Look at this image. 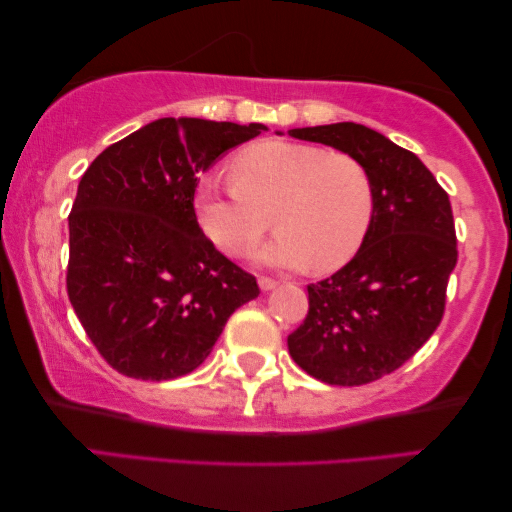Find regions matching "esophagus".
<instances>
[{
  "mask_svg": "<svg viewBox=\"0 0 512 512\" xmlns=\"http://www.w3.org/2000/svg\"><path fill=\"white\" fill-rule=\"evenodd\" d=\"M276 283L279 281H274L272 276H261V279H258V286H261V290H272V288H276Z\"/></svg>",
  "mask_w": 512,
  "mask_h": 512,
  "instance_id": "34e87169",
  "label": "esophagus"
}]
</instances>
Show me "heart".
Wrapping results in <instances>:
<instances>
[{
  "instance_id": "1",
  "label": "heart",
  "mask_w": 512,
  "mask_h": 512,
  "mask_svg": "<svg viewBox=\"0 0 512 512\" xmlns=\"http://www.w3.org/2000/svg\"><path fill=\"white\" fill-rule=\"evenodd\" d=\"M233 179L201 177L197 217L211 242L245 256L279 229L258 261L333 272L358 254L374 217V181L356 156L288 140H263L233 158Z\"/></svg>"
}]
</instances>
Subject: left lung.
Wrapping results in <instances>:
<instances>
[{
    "label": "left lung",
    "instance_id": "obj_1",
    "mask_svg": "<svg viewBox=\"0 0 512 512\" xmlns=\"http://www.w3.org/2000/svg\"><path fill=\"white\" fill-rule=\"evenodd\" d=\"M356 156L372 174L374 217L363 247L308 286V315L288 335L301 370L329 385H363L399 370L445 315L458 261L449 195L420 158L363 124L290 129Z\"/></svg>",
    "mask_w": 512,
    "mask_h": 512
}]
</instances>
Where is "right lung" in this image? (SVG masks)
<instances>
[{
  "label": "right lung",
  "mask_w": 512,
  "mask_h": 512,
  "mask_svg": "<svg viewBox=\"0 0 512 512\" xmlns=\"http://www.w3.org/2000/svg\"><path fill=\"white\" fill-rule=\"evenodd\" d=\"M263 124L161 117L106 147L72 204L67 297L99 354L124 376L170 381L211 354L256 276L204 236L197 174Z\"/></svg>",
  "instance_id": "right-lung-1"
}]
</instances>
